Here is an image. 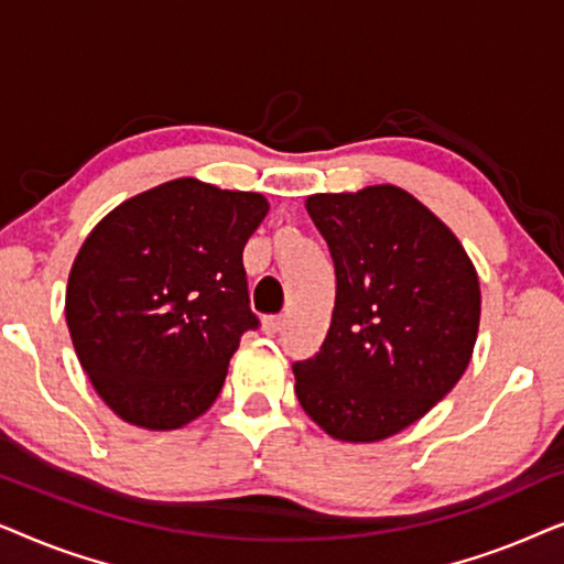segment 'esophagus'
<instances>
[{"label": "esophagus", "mask_w": 564, "mask_h": 564, "mask_svg": "<svg viewBox=\"0 0 564 564\" xmlns=\"http://www.w3.org/2000/svg\"><path fill=\"white\" fill-rule=\"evenodd\" d=\"M282 323H284L282 315H269V318H264V330L267 334H276V330L282 328Z\"/></svg>", "instance_id": "34e87169"}]
</instances>
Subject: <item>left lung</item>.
<instances>
[{
  "instance_id": "left-lung-1",
  "label": "left lung",
  "mask_w": 564,
  "mask_h": 564,
  "mask_svg": "<svg viewBox=\"0 0 564 564\" xmlns=\"http://www.w3.org/2000/svg\"><path fill=\"white\" fill-rule=\"evenodd\" d=\"M336 269L326 341L295 361V395L341 442H380L465 375L480 284L457 236L405 189L307 197Z\"/></svg>"
}]
</instances>
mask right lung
<instances>
[{
	"label": "right lung",
	"mask_w": 564,
	"mask_h": 564,
	"mask_svg": "<svg viewBox=\"0 0 564 564\" xmlns=\"http://www.w3.org/2000/svg\"><path fill=\"white\" fill-rule=\"evenodd\" d=\"M269 210L257 192L174 180L107 215L76 253L66 323L99 398L169 431L215 403L251 311L243 246Z\"/></svg>",
	"instance_id": "add662e5"
}]
</instances>
